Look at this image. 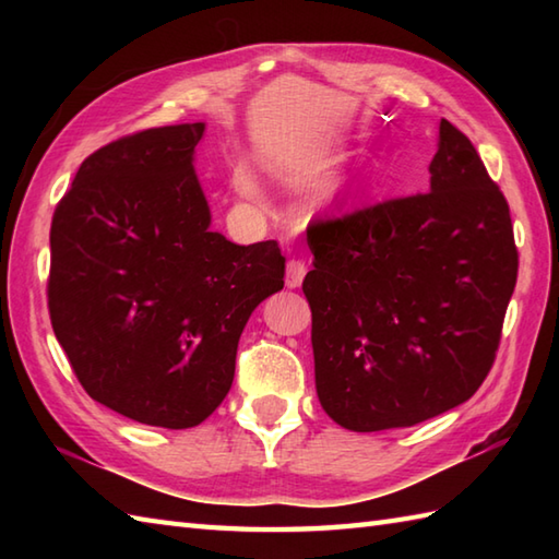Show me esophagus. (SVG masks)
Returning a JSON list of instances; mask_svg holds the SVG:
<instances>
[{"mask_svg":"<svg viewBox=\"0 0 559 559\" xmlns=\"http://www.w3.org/2000/svg\"><path fill=\"white\" fill-rule=\"evenodd\" d=\"M305 273H307L305 261L290 259V261H288V271H286V286H288V288H300Z\"/></svg>","mask_w":559,"mask_h":559,"instance_id":"34e87169","label":"esophagus"}]
</instances>
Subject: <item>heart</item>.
Masks as SVG:
<instances>
[{
    "mask_svg": "<svg viewBox=\"0 0 559 559\" xmlns=\"http://www.w3.org/2000/svg\"><path fill=\"white\" fill-rule=\"evenodd\" d=\"M233 185L237 189V194L249 199V201H264L266 192H264V185H261L259 175L249 168L247 163H240L235 168V175H233Z\"/></svg>",
    "mask_w": 559,
    "mask_h": 559,
    "instance_id": "obj_1",
    "label": "heart"
}]
</instances>
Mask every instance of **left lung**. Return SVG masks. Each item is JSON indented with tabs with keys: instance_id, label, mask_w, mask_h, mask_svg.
<instances>
[{
	"instance_id": "8db88e82",
	"label": "left lung",
	"mask_w": 559,
	"mask_h": 559,
	"mask_svg": "<svg viewBox=\"0 0 559 559\" xmlns=\"http://www.w3.org/2000/svg\"><path fill=\"white\" fill-rule=\"evenodd\" d=\"M317 396L353 432L411 427L476 394L519 271L512 218L471 141L439 122L430 192L307 228Z\"/></svg>"
}]
</instances>
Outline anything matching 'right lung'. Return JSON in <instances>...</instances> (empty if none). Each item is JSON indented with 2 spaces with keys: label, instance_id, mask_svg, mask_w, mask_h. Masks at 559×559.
I'll list each match as a JSON object with an SVG mask.
<instances>
[{
  "label": "right lung",
  "instance_id": "right-lung-1",
  "mask_svg": "<svg viewBox=\"0 0 559 559\" xmlns=\"http://www.w3.org/2000/svg\"><path fill=\"white\" fill-rule=\"evenodd\" d=\"M204 129H146L98 148L50 230L47 305L81 386L168 430L221 406L247 319L286 276L276 240L245 247L211 230L194 170Z\"/></svg>",
  "mask_w": 559,
  "mask_h": 559
}]
</instances>
